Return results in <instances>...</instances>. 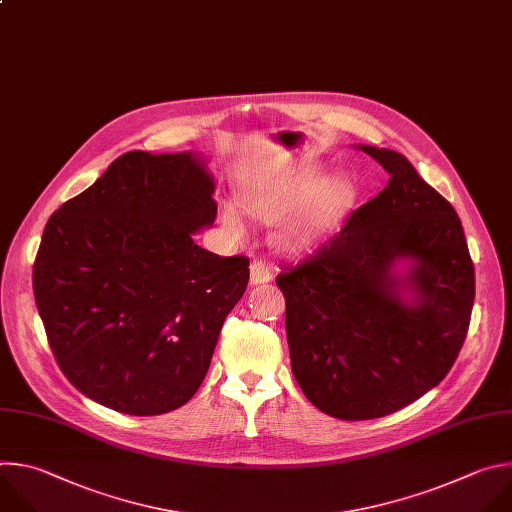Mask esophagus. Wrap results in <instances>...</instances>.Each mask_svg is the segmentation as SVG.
<instances>
[{"instance_id": "1", "label": "esophagus", "mask_w": 512, "mask_h": 512, "mask_svg": "<svg viewBox=\"0 0 512 512\" xmlns=\"http://www.w3.org/2000/svg\"><path fill=\"white\" fill-rule=\"evenodd\" d=\"M272 280V270L266 260H252L250 264V284H266Z\"/></svg>"}]
</instances>
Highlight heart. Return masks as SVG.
<instances>
[{
    "instance_id": "1",
    "label": "heart",
    "mask_w": 512,
    "mask_h": 512,
    "mask_svg": "<svg viewBox=\"0 0 512 512\" xmlns=\"http://www.w3.org/2000/svg\"><path fill=\"white\" fill-rule=\"evenodd\" d=\"M242 201L250 216L264 222L278 220L298 206L276 230L274 238L278 246L286 250H300L323 238L351 210L355 185L345 175H329L317 181V173L306 169L294 175L254 183L244 191ZM222 224L236 238L248 234L244 214L234 203L222 206Z\"/></svg>"
}]
</instances>
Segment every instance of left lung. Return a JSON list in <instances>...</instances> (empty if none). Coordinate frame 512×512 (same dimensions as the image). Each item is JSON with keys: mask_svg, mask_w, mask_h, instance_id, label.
<instances>
[{"mask_svg": "<svg viewBox=\"0 0 512 512\" xmlns=\"http://www.w3.org/2000/svg\"><path fill=\"white\" fill-rule=\"evenodd\" d=\"M359 149L389 173L387 185L276 276L294 379L321 412L349 422L393 414L436 387L474 304V264L450 201L401 153ZM401 259L411 268L397 275Z\"/></svg>", "mask_w": 512, "mask_h": 512, "instance_id": "8db88e82", "label": "left lung"}]
</instances>
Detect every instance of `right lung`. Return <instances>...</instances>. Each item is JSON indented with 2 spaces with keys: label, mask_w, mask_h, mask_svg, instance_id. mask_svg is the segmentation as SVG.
<instances>
[{
  "label": "right lung",
  "mask_w": 512,
  "mask_h": 512,
  "mask_svg": "<svg viewBox=\"0 0 512 512\" xmlns=\"http://www.w3.org/2000/svg\"><path fill=\"white\" fill-rule=\"evenodd\" d=\"M195 153L129 151L44 228L32 284L66 379L129 416L177 410L199 389L250 260L193 242L218 214Z\"/></svg>",
  "instance_id": "1"
}]
</instances>
